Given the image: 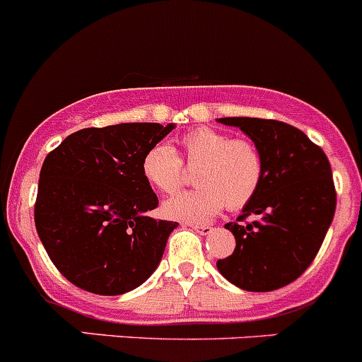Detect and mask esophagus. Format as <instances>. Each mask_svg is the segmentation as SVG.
Instances as JSON below:
<instances>
[{
    "mask_svg": "<svg viewBox=\"0 0 362 362\" xmlns=\"http://www.w3.org/2000/svg\"><path fill=\"white\" fill-rule=\"evenodd\" d=\"M189 227H191L192 230H197L198 234H202V235H207V234H211V232H212L211 225H197V223H191Z\"/></svg>",
    "mask_w": 362,
    "mask_h": 362,
    "instance_id": "esophagus-1",
    "label": "esophagus"
}]
</instances>
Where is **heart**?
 I'll return each mask as SVG.
<instances>
[{
	"mask_svg": "<svg viewBox=\"0 0 362 362\" xmlns=\"http://www.w3.org/2000/svg\"><path fill=\"white\" fill-rule=\"evenodd\" d=\"M180 153L168 144H153L144 153L141 171L148 184L164 194H173L185 180V168L194 170L192 191L165 200L162 212L171 219L204 223L225 205L230 211L246 207L257 197L264 180V155L246 137H230L227 132L200 127L178 139Z\"/></svg>",
	"mask_w": 362,
	"mask_h": 362,
	"instance_id": "heart-1",
	"label": "heart"
}]
</instances>
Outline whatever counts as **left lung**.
Instances as JSON below:
<instances>
[{"label": "left lung", "instance_id": "1", "mask_svg": "<svg viewBox=\"0 0 362 362\" xmlns=\"http://www.w3.org/2000/svg\"><path fill=\"white\" fill-rule=\"evenodd\" d=\"M239 127L264 155V180L235 221L232 255L218 261L246 291H275L295 282L318 255L336 212V185L325 151L298 128L276 119L221 117Z\"/></svg>", "mask_w": 362, "mask_h": 362}]
</instances>
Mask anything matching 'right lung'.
<instances>
[{
	"instance_id": "obj_1",
	"label": "right lung",
	"mask_w": 362,
	"mask_h": 362,
	"mask_svg": "<svg viewBox=\"0 0 362 362\" xmlns=\"http://www.w3.org/2000/svg\"><path fill=\"white\" fill-rule=\"evenodd\" d=\"M173 124L123 123L67 135L40 168L35 228L60 273L83 291L114 296L158 266L177 221L144 216L158 198L141 162Z\"/></svg>"
}]
</instances>
